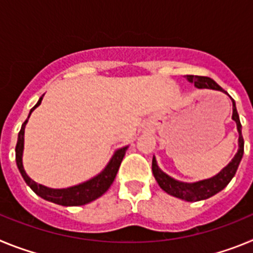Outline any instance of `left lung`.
<instances>
[{
	"label": "left lung",
	"instance_id": "1",
	"mask_svg": "<svg viewBox=\"0 0 253 253\" xmlns=\"http://www.w3.org/2000/svg\"><path fill=\"white\" fill-rule=\"evenodd\" d=\"M186 80L190 84H195V87H198V88H210V90L223 91L222 87L209 77L187 75ZM232 104H233L232 119L236 122L237 130H238L240 137H238V151H237L236 156L232 158L231 162L228 163L222 171L218 172L213 177L196 181V182H182V181L175 180L173 177L165 173L158 167L157 161L153 157V160H152V171H153L154 178H156V181H157L163 191H166L169 195L182 199L185 202H199V200H205L210 196L215 195L231 182L233 176L236 175L237 169L240 166V162L243 157V148H245V142H243L242 137V125H241L240 116L237 113L236 102H234L233 99H232Z\"/></svg>",
	"mask_w": 253,
	"mask_h": 253
}]
</instances>
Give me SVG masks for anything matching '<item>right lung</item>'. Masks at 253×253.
<instances>
[{
	"label": "right lung",
	"mask_w": 253,
	"mask_h": 253,
	"mask_svg": "<svg viewBox=\"0 0 253 253\" xmlns=\"http://www.w3.org/2000/svg\"><path fill=\"white\" fill-rule=\"evenodd\" d=\"M44 96V95H43ZM43 96L40 97L39 101L37 102L33 109L29 113L28 119L30 118L31 113L42 104V100H43ZM28 119L24 122V124L21 125V129L19 131V137H17V143H16V165L17 169H19L20 173H21L22 178L25 180V182L28 184V186H30V189L34 191L37 195H39L40 198L45 199L48 202L54 203L58 205H63V207H78V205H84L88 204V203L93 202L97 198H100L101 195H104L106 193L109 187L111 186L113 181L115 180L116 173H118V169L120 167V163H122L123 158L125 156V152L128 149L129 146H125L123 148H119L118 151L114 152L113 157L110 158L109 163H107L105 169H102L100 173H97L96 176H93L90 180L84 181L82 184L75 185V186L66 187V189H50V187H46L44 185H40L38 182H35L34 180H31L28 176V173L24 169V165H22V153H24V134H25V126Z\"/></svg>",
	"instance_id": "1"
}]
</instances>
